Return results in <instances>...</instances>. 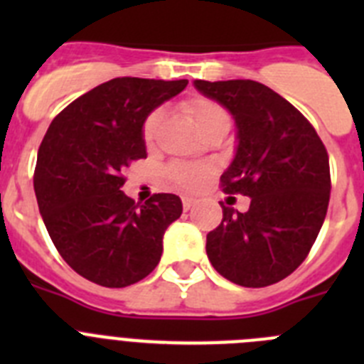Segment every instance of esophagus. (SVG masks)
Listing matches in <instances>:
<instances>
[{
	"mask_svg": "<svg viewBox=\"0 0 364 364\" xmlns=\"http://www.w3.org/2000/svg\"><path fill=\"white\" fill-rule=\"evenodd\" d=\"M182 204H184V210L189 211L193 205L197 204V200H195V198H191V197H182Z\"/></svg>",
	"mask_w": 364,
	"mask_h": 364,
	"instance_id": "1",
	"label": "esophagus"
}]
</instances>
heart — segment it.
Wrapping results in <instances>:
<instances>
[{
    "label": "heart",
    "instance_id": "obj_1",
    "mask_svg": "<svg viewBox=\"0 0 364 364\" xmlns=\"http://www.w3.org/2000/svg\"><path fill=\"white\" fill-rule=\"evenodd\" d=\"M184 111L195 122V125L200 129L202 134L211 129V127L230 124L226 109L210 98L188 100V102H184ZM160 122H162V111H153L144 122L142 138L146 146H153L154 140H156ZM210 173V167L202 166V164H173L169 167V176H171L173 182L184 189H198L208 180Z\"/></svg>",
    "mask_w": 364,
    "mask_h": 364
}]
</instances>
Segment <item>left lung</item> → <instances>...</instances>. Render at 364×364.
Here are the masks:
<instances>
[{
	"instance_id": "1",
	"label": "left lung",
	"mask_w": 364,
	"mask_h": 364,
	"mask_svg": "<svg viewBox=\"0 0 364 364\" xmlns=\"http://www.w3.org/2000/svg\"><path fill=\"white\" fill-rule=\"evenodd\" d=\"M193 85L228 109L237 147L222 173L224 191L250 197L246 213L222 205V222L205 237V253L222 277L264 288L288 277L306 259L330 202V164L310 122L253 80Z\"/></svg>"
}]
</instances>
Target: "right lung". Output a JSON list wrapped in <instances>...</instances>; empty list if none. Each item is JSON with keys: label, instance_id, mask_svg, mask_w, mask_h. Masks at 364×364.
<instances>
[{"label": "right lung", "instance_id": "obj_1", "mask_svg": "<svg viewBox=\"0 0 364 364\" xmlns=\"http://www.w3.org/2000/svg\"><path fill=\"white\" fill-rule=\"evenodd\" d=\"M188 80L114 78L67 105L38 151L34 191L45 228L67 264L87 281L125 288L147 277L162 239L182 215L173 193L134 204L122 171L146 159L142 125Z\"/></svg>", "mask_w": 364, "mask_h": 364}]
</instances>
